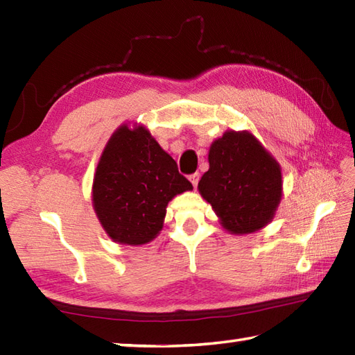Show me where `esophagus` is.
I'll use <instances>...</instances> for the list:
<instances>
[{
  "mask_svg": "<svg viewBox=\"0 0 355 355\" xmlns=\"http://www.w3.org/2000/svg\"><path fill=\"white\" fill-rule=\"evenodd\" d=\"M189 180H191V183L193 184V187H197V186H198V182H200V173H198V172L192 173V175L189 177Z\"/></svg>",
  "mask_w": 355,
  "mask_h": 355,
  "instance_id": "obj_1",
  "label": "esophagus"
}]
</instances>
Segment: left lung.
Returning <instances> with one entry per match:
<instances>
[{
    "instance_id": "left-lung-1",
    "label": "left lung",
    "mask_w": 355,
    "mask_h": 355,
    "mask_svg": "<svg viewBox=\"0 0 355 355\" xmlns=\"http://www.w3.org/2000/svg\"><path fill=\"white\" fill-rule=\"evenodd\" d=\"M198 191L233 235L259 230L282 198L281 166L248 131H227L209 149Z\"/></svg>"
}]
</instances>
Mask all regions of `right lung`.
<instances>
[{"instance_id": "add662e5", "label": "right lung", "mask_w": 355, "mask_h": 355, "mask_svg": "<svg viewBox=\"0 0 355 355\" xmlns=\"http://www.w3.org/2000/svg\"><path fill=\"white\" fill-rule=\"evenodd\" d=\"M186 191L191 182L146 128L122 125L97 163L93 207L114 243L141 245L160 233L168 202Z\"/></svg>"}]
</instances>
